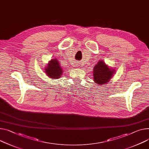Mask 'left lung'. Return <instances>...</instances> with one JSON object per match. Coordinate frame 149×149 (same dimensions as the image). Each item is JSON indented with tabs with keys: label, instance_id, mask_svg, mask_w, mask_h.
Returning <instances> with one entry per match:
<instances>
[{
	"label": "left lung",
	"instance_id": "8db88e82",
	"mask_svg": "<svg viewBox=\"0 0 149 149\" xmlns=\"http://www.w3.org/2000/svg\"><path fill=\"white\" fill-rule=\"evenodd\" d=\"M115 72L114 67H110L104 61L100 60L94 67L93 81L99 85L107 84L115 74Z\"/></svg>",
	"mask_w": 149,
	"mask_h": 149
}]
</instances>
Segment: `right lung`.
<instances>
[{"label": "right lung", "mask_w": 149, "mask_h": 149, "mask_svg": "<svg viewBox=\"0 0 149 149\" xmlns=\"http://www.w3.org/2000/svg\"><path fill=\"white\" fill-rule=\"evenodd\" d=\"M45 73L49 78L56 79L62 76L63 73V68L60 66L58 60L54 58L51 59L47 65L45 66Z\"/></svg>", "instance_id": "right-lung-1"}]
</instances>
